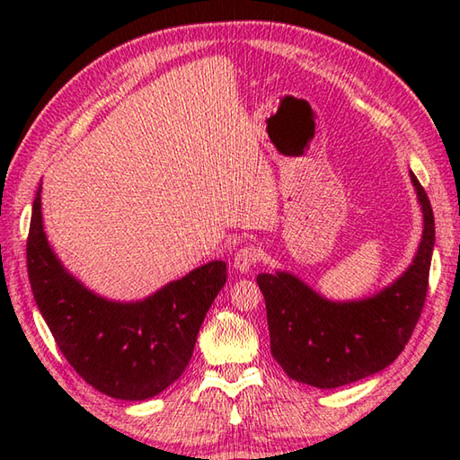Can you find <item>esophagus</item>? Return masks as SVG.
<instances>
[{
    "label": "esophagus",
    "mask_w": 460,
    "mask_h": 460,
    "mask_svg": "<svg viewBox=\"0 0 460 460\" xmlns=\"http://www.w3.org/2000/svg\"><path fill=\"white\" fill-rule=\"evenodd\" d=\"M259 257H261V252L255 245H245L235 252V259H233V267H235V270H239V272H243V275H245V272H251V269L255 267V262L259 261Z\"/></svg>",
    "instance_id": "obj_1"
}]
</instances>
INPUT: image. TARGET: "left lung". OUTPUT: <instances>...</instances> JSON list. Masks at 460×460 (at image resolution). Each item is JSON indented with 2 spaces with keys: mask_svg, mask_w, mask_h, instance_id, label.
<instances>
[{
  "mask_svg": "<svg viewBox=\"0 0 460 460\" xmlns=\"http://www.w3.org/2000/svg\"><path fill=\"white\" fill-rule=\"evenodd\" d=\"M423 213L415 257L402 275L374 295L330 300L288 270L261 272L270 354L290 379L332 389L394 364L421 316L435 247V217L421 183L409 172Z\"/></svg>",
  "mask_w": 460,
  "mask_h": 460,
  "instance_id": "1",
  "label": "left lung"
}]
</instances>
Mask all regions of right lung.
I'll list each match as a JSON object with an SVG mask.
<instances>
[{"mask_svg": "<svg viewBox=\"0 0 460 460\" xmlns=\"http://www.w3.org/2000/svg\"><path fill=\"white\" fill-rule=\"evenodd\" d=\"M27 272L37 308L68 364L101 394L124 402L158 395L183 374L203 318L227 280L225 261H211L142 300L96 295L49 245L41 183L29 225Z\"/></svg>", "mask_w": 460, "mask_h": 460, "instance_id": "1", "label": "right lung"}]
</instances>
